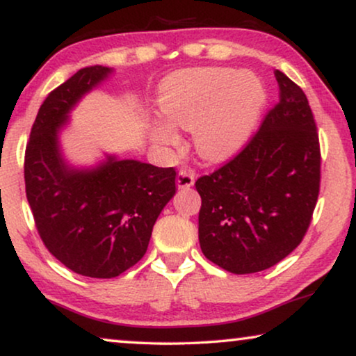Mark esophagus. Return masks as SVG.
I'll list each match as a JSON object with an SVG mask.
<instances>
[{
	"label": "esophagus",
	"instance_id": "esophagus-1",
	"mask_svg": "<svg viewBox=\"0 0 356 356\" xmlns=\"http://www.w3.org/2000/svg\"><path fill=\"white\" fill-rule=\"evenodd\" d=\"M177 184L179 189L191 188L194 184V173L191 172V170H186V168L179 170L178 177H177Z\"/></svg>",
	"mask_w": 356,
	"mask_h": 356
}]
</instances>
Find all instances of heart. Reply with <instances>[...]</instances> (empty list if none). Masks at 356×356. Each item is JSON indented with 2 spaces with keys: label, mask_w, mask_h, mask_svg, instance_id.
<instances>
[{
  "label": "heart",
  "mask_w": 356,
  "mask_h": 356,
  "mask_svg": "<svg viewBox=\"0 0 356 356\" xmlns=\"http://www.w3.org/2000/svg\"><path fill=\"white\" fill-rule=\"evenodd\" d=\"M267 104L264 82L233 67H196L170 76L160 94V110L170 123L154 126L160 145L177 143L173 126L193 129L197 152L222 160L235 154L256 128Z\"/></svg>",
  "instance_id": "1"
}]
</instances>
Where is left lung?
I'll list each match as a JSON object with an SVG mask.
<instances>
[{
    "instance_id": "8db88e82",
    "label": "left lung",
    "mask_w": 356,
    "mask_h": 356,
    "mask_svg": "<svg viewBox=\"0 0 356 356\" xmlns=\"http://www.w3.org/2000/svg\"><path fill=\"white\" fill-rule=\"evenodd\" d=\"M279 104L250 144L199 178V245L232 274L275 266L303 240L319 196L321 149L305 92L282 71Z\"/></svg>"
}]
</instances>
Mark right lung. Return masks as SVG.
I'll return each instance as SVG.
<instances>
[{
    "instance_id": "1",
    "label": "right lung",
    "mask_w": 356,
    "mask_h": 356,
    "mask_svg": "<svg viewBox=\"0 0 356 356\" xmlns=\"http://www.w3.org/2000/svg\"><path fill=\"white\" fill-rule=\"evenodd\" d=\"M113 74L82 67L50 92L38 110L26 149L29 206L48 251L76 274L111 279L147 251L154 223L177 193L175 168L105 154L92 167L67 162L61 133L71 111Z\"/></svg>"
}]
</instances>
